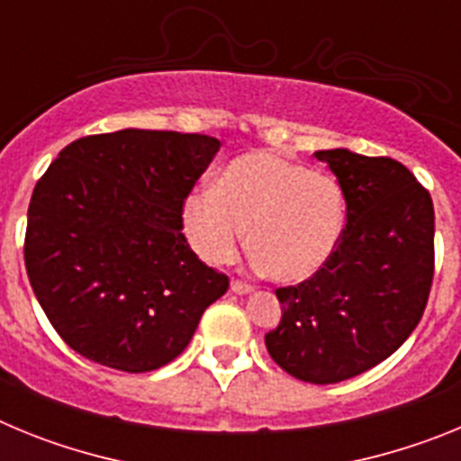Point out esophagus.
<instances>
[{
	"instance_id": "1",
	"label": "esophagus",
	"mask_w": 461,
	"mask_h": 461,
	"mask_svg": "<svg viewBox=\"0 0 461 461\" xmlns=\"http://www.w3.org/2000/svg\"><path fill=\"white\" fill-rule=\"evenodd\" d=\"M230 291L238 293V295H247V293L254 291V286H251V284H247V281L233 279V281H230Z\"/></svg>"
}]
</instances>
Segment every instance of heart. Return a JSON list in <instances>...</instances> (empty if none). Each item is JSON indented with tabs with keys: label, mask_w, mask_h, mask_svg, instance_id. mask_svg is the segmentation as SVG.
Returning <instances> with one entry per match:
<instances>
[{
	"label": "heart",
	"mask_w": 461,
	"mask_h": 461,
	"mask_svg": "<svg viewBox=\"0 0 461 461\" xmlns=\"http://www.w3.org/2000/svg\"><path fill=\"white\" fill-rule=\"evenodd\" d=\"M344 221V194L330 175L272 152L233 158L214 186L194 189L182 205L186 240L205 263L233 258L247 235L254 266L284 284L328 266Z\"/></svg>",
	"instance_id": "heart-1"
}]
</instances>
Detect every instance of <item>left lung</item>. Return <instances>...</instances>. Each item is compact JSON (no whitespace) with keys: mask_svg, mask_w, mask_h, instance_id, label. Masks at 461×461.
<instances>
[{"mask_svg":"<svg viewBox=\"0 0 461 461\" xmlns=\"http://www.w3.org/2000/svg\"><path fill=\"white\" fill-rule=\"evenodd\" d=\"M346 201V228L328 266L276 288L281 321L267 353L300 381L328 385L393 356L420 323L434 276V205L390 157L321 149Z\"/></svg>","mask_w":461,"mask_h":461,"instance_id":"8db88e82","label":"left lung"}]
</instances>
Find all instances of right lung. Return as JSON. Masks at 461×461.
Instances as JSON below:
<instances>
[{
	"label": "right lung",
	"instance_id": "obj_1",
	"mask_svg": "<svg viewBox=\"0 0 461 461\" xmlns=\"http://www.w3.org/2000/svg\"><path fill=\"white\" fill-rule=\"evenodd\" d=\"M221 142L122 129L73 140L36 182L24 266L48 321L104 367H164L228 291L182 233V205Z\"/></svg>",
	"mask_w": 461,
	"mask_h": 461
}]
</instances>
